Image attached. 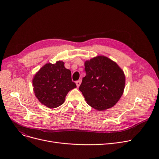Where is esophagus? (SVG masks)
Returning a JSON list of instances; mask_svg holds the SVG:
<instances>
[{
	"label": "esophagus",
	"mask_w": 159,
	"mask_h": 159,
	"mask_svg": "<svg viewBox=\"0 0 159 159\" xmlns=\"http://www.w3.org/2000/svg\"><path fill=\"white\" fill-rule=\"evenodd\" d=\"M80 84H81V80H79L76 81V84H77V87H79Z\"/></svg>",
	"instance_id": "1"
}]
</instances>
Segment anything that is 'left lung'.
Instances as JSON below:
<instances>
[{"label": "left lung", "mask_w": 159, "mask_h": 159, "mask_svg": "<svg viewBox=\"0 0 159 159\" xmlns=\"http://www.w3.org/2000/svg\"><path fill=\"white\" fill-rule=\"evenodd\" d=\"M86 76L79 90L88 104L98 111L113 107L123 94L125 76L115 62L98 56L84 64Z\"/></svg>", "instance_id": "obj_1"}]
</instances>
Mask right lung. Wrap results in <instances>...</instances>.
<instances>
[{
    "mask_svg": "<svg viewBox=\"0 0 159 159\" xmlns=\"http://www.w3.org/2000/svg\"><path fill=\"white\" fill-rule=\"evenodd\" d=\"M33 86L39 101L49 108L62 105L69 91L77 87L71 80V71L62 61L45 64L35 74Z\"/></svg>",
    "mask_w": 159,
    "mask_h": 159,
    "instance_id": "obj_1",
    "label": "right lung"
}]
</instances>
